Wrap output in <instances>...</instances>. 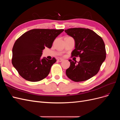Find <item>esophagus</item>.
I'll use <instances>...</instances> for the list:
<instances>
[{
  "instance_id": "esophagus-1",
  "label": "esophagus",
  "mask_w": 120,
  "mask_h": 120,
  "mask_svg": "<svg viewBox=\"0 0 120 120\" xmlns=\"http://www.w3.org/2000/svg\"><path fill=\"white\" fill-rule=\"evenodd\" d=\"M63 60H64L62 59H57V61H60V62H61V61H63Z\"/></svg>"
}]
</instances>
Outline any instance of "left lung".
Listing matches in <instances>:
<instances>
[{"instance_id":"8db88e82","label":"left lung","mask_w":120,"mask_h":120,"mask_svg":"<svg viewBox=\"0 0 120 120\" xmlns=\"http://www.w3.org/2000/svg\"><path fill=\"white\" fill-rule=\"evenodd\" d=\"M64 31L75 41L71 57H80L78 63L69 60L70 67L66 70L67 77L75 82L88 80L98 74L106 57L104 41L89 28H71Z\"/></svg>"}]
</instances>
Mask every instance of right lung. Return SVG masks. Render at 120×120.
Segmentation results:
<instances>
[{"label":"right lung","mask_w":120,"mask_h":120,"mask_svg":"<svg viewBox=\"0 0 120 120\" xmlns=\"http://www.w3.org/2000/svg\"><path fill=\"white\" fill-rule=\"evenodd\" d=\"M64 30L34 29L17 39L12 48V64L21 77L27 81H41L49 73L56 60L41 59L42 50L51 48L55 38Z\"/></svg>","instance_id":"right-lung-1"}]
</instances>
